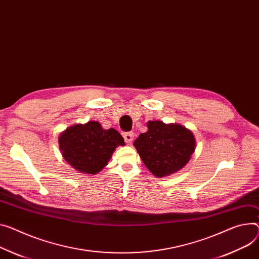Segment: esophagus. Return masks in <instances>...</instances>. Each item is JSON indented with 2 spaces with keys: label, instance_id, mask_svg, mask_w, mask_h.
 I'll use <instances>...</instances> for the list:
<instances>
[{
  "label": "esophagus",
  "instance_id": "34e87169",
  "mask_svg": "<svg viewBox=\"0 0 259 259\" xmlns=\"http://www.w3.org/2000/svg\"><path fill=\"white\" fill-rule=\"evenodd\" d=\"M123 137H124V140L127 144H131L134 140V133L130 132V133H124L123 134Z\"/></svg>",
  "mask_w": 259,
  "mask_h": 259
}]
</instances>
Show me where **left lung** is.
Segmentation results:
<instances>
[{"instance_id":"1","label":"left lung","mask_w":259,"mask_h":259,"mask_svg":"<svg viewBox=\"0 0 259 259\" xmlns=\"http://www.w3.org/2000/svg\"><path fill=\"white\" fill-rule=\"evenodd\" d=\"M147 132L140 134L134 146L147 169L158 178L180 171L191 160L196 148L192 131L178 123L147 122Z\"/></svg>"}]
</instances>
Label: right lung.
<instances>
[{
	"label": "right lung",
	"mask_w": 259,
	"mask_h": 259,
	"mask_svg": "<svg viewBox=\"0 0 259 259\" xmlns=\"http://www.w3.org/2000/svg\"><path fill=\"white\" fill-rule=\"evenodd\" d=\"M59 148L64 160L76 171L95 175L110 161L124 139L114 128L105 130L97 121L74 124L59 136Z\"/></svg>",
	"instance_id": "right-lung-1"
}]
</instances>
